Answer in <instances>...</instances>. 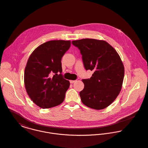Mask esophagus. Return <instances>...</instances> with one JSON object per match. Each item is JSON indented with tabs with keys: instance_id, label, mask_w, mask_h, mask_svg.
Listing matches in <instances>:
<instances>
[{
	"instance_id": "34e87169",
	"label": "esophagus",
	"mask_w": 148,
	"mask_h": 148,
	"mask_svg": "<svg viewBox=\"0 0 148 148\" xmlns=\"http://www.w3.org/2000/svg\"><path fill=\"white\" fill-rule=\"evenodd\" d=\"M69 82H70V83L73 84V83H74L76 82V80H70Z\"/></svg>"
}]
</instances>
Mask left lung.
Here are the masks:
<instances>
[{
	"label": "left lung",
	"instance_id": "1",
	"mask_svg": "<svg viewBox=\"0 0 148 148\" xmlns=\"http://www.w3.org/2000/svg\"><path fill=\"white\" fill-rule=\"evenodd\" d=\"M80 50L85 69L94 71L90 79H83L80 92L86 106L102 110L110 105L119 95L124 77V66L116 52L103 40L85 38L73 41Z\"/></svg>",
	"mask_w": 148,
	"mask_h": 148
}]
</instances>
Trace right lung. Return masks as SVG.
I'll return each instance as SVG.
<instances>
[{"instance_id": "1", "label": "right lung", "mask_w": 148, "mask_h": 148, "mask_svg": "<svg viewBox=\"0 0 148 148\" xmlns=\"http://www.w3.org/2000/svg\"><path fill=\"white\" fill-rule=\"evenodd\" d=\"M70 47V41H49L37 47L28 59L24 75L26 90L41 108L58 106L64 100L70 83L61 74V61Z\"/></svg>"}]
</instances>
